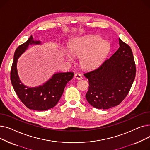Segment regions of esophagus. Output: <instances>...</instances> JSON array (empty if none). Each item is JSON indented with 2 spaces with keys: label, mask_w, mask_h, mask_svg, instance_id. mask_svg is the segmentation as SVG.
I'll list each match as a JSON object with an SVG mask.
<instances>
[{
  "label": "esophagus",
  "mask_w": 150,
  "mask_h": 150,
  "mask_svg": "<svg viewBox=\"0 0 150 150\" xmlns=\"http://www.w3.org/2000/svg\"><path fill=\"white\" fill-rule=\"evenodd\" d=\"M75 78H76L78 80L83 79V76H81V75L80 74H78V73H76L75 74Z\"/></svg>",
  "instance_id": "obj_1"
}]
</instances>
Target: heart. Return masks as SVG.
I'll use <instances>...</instances> for the list:
<instances>
[{
  "instance_id": "1",
  "label": "heart",
  "mask_w": 150,
  "mask_h": 150,
  "mask_svg": "<svg viewBox=\"0 0 150 150\" xmlns=\"http://www.w3.org/2000/svg\"><path fill=\"white\" fill-rule=\"evenodd\" d=\"M109 50V44L101 41L99 36H93L77 39L69 47V51L73 57L81 58V64L86 69H93L103 61ZM65 57L70 61L73 58L67 52Z\"/></svg>"
}]
</instances>
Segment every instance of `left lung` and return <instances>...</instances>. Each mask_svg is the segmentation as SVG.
<instances>
[{
	"label": "left lung",
	"instance_id": "obj_1",
	"mask_svg": "<svg viewBox=\"0 0 150 150\" xmlns=\"http://www.w3.org/2000/svg\"><path fill=\"white\" fill-rule=\"evenodd\" d=\"M119 41L120 47L111 57L84 74L89 84L86 100L97 109L119 105L128 95L134 80L136 68L132 50L120 38Z\"/></svg>",
	"mask_w": 150,
	"mask_h": 150
}]
</instances>
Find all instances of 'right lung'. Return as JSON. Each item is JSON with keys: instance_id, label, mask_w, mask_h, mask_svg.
<instances>
[{"instance_id": "obj_1", "label": "right lung", "mask_w": 150, "mask_h": 150, "mask_svg": "<svg viewBox=\"0 0 150 150\" xmlns=\"http://www.w3.org/2000/svg\"><path fill=\"white\" fill-rule=\"evenodd\" d=\"M40 44L41 41H35L31 36L25 43L18 47L14 54L10 78L14 90L22 103L30 109L42 111L53 108L58 103L66 84L72 79L74 74L56 73L43 85L36 88H29L23 84L18 74V59L25 52L29 45Z\"/></svg>"}]
</instances>
